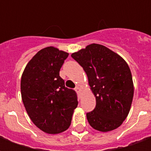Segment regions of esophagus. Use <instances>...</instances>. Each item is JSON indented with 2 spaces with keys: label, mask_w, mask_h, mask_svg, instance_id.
Instances as JSON below:
<instances>
[{
  "label": "esophagus",
  "mask_w": 151,
  "mask_h": 151,
  "mask_svg": "<svg viewBox=\"0 0 151 151\" xmlns=\"http://www.w3.org/2000/svg\"><path fill=\"white\" fill-rule=\"evenodd\" d=\"M75 91H76V92L78 93V94H79V93L81 92V89H80V87H78V86H76Z\"/></svg>",
  "instance_id": "34e87169"
}]
</instances>
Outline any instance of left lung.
<instances>
[{"mask_svg":"<svg viewBox=\"0 0 151 151\" xmlns=\"http://www.w3.org/2000/svg\"><path fill=\"white\" fill-rule=\"evenodd\" d=\"M88 77L96 99L86 113L90 125L101 132L116 129L129 112L133 97L131 71L125 60L105 46L92 43L71 55Z\"/></svg>","mask_w":151,"mask_h":151,"instance_id":"8db88e82","label":"left lung"}]
</instances>
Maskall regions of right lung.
<instances>
[{
	"label": "right lung",
	"instance_id": "right-lung-1",
	"mask_svg": "<svg viewBox=\"0 0 151 151\" xmlns=\"http://www.w3.org/2000/svg\"><path fill=\"white\" fill-rule=\"evenodd\" d=\"M69 53L54 47L38 52L26 66L21 79L24 107L32 122L44 133H62L71 124L78 104L76 92L65 87L60 70Z\"/></svg>",
	"mask_w": 151,
	"mask_h": 151
}]
</instances>
